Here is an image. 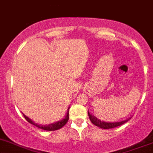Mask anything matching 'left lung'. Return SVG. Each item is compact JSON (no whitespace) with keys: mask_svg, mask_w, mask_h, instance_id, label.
Instances as JSON below:
<instances>
[{"mask_svg":"<svg viewBox=\"0 0 153 153\" xmlns=\"http://www.w3.org/2000/svg\"><path fill=\"white\" fill-rule=\"evenodd\" d=\"M88 117H89L91 123H92L94 126H97V127H99L103 129H109V128H116L117 127V126H121V125L124 124L125 123L128 121L129 119H131V118H129V119H126V120H124V121L116 122V123H107V122L101 121V119H98L96 116H94V115L90 113L89 111H88Z\"/></svg>","mask_w":153,"mask_h":153,"instance_id":"obj_1","label":"left lung"}]
</instances>
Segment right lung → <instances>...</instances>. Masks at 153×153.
Masks as SVG:
<instances>
[{
  "label": "right lung",
  "mask_w": 153,
  "mask_h": 153,
  "mask_svg": "<svg viewBox=\"0 0 153 153\" xmlns=\"http://www.w3.org/2000/svg\"><path fill=\"white\" fill-rule=\"evenodd\" d=\"M69 109H70V107H68V112H67L66 113V116H65V117L63 119H61V120L56 122V123H51V124H49V125H45V126H42V125H39L37 124V123H35L33 120H31L30 118L26 116L25 114H23V116H24V117L25 118V119L29 123L34 125V126H35L36 127L39 128H41L45 131H56V130H59V129L62 128L66 124L67 122L68 121V119H69Z\"/></svg>",
  "instance_id": "1"
}]
</instances>
